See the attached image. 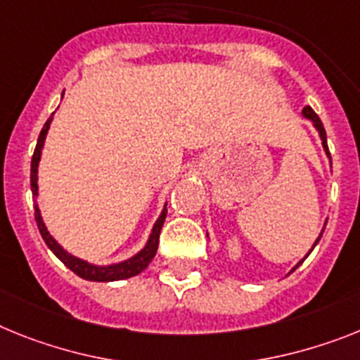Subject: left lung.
<instances>
[{"mask_svg":"<svg viewBox=\"0 0 360 360\" xmlns=\"http://www.w3.org/2000/svg\"><path fill=\"white\" fill-rule=\"evenodd\" d=\"M302 115H304V117H306L307 120H311V122H313V126H315V129H316V131H319V135H320V141H322V148H324L326 155H328V157H329V161H331V155H329V150H328V139H326V129H324V126H322V122H320L319 115H316L315 111L311 110L309 105H306V108H304V110H302ZM324 229H326V223H324ZM324 229H322V231H320L319 238H316V240H315V243H313V247H311V250L315 249L316 243H319V241H320V238H322V232H324ZM311 250H309V252H307L306 256H304V258L300 259V262H298L297 265H295V267L291 269V273H292V271H295V269H297V267H300L302 262H304V259H306L307 256L311 255Z\"/></svg>","mask_w":360,"mask_h":360,"instance_id":"8db88e82","label":"left lung"}]
</instances>
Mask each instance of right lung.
I'll use <instances>...</instances> for the list:
<instances>
[{
    "instance_id": "1",
    "label": "right lung",
    "mask_w": 360,
    "mask_h": 360,
    "mask_svg": "<svg viewBox=\"0 0 360 360\" xmlns=\"http://www.w3.org/2000/svg\"><path fill=\"white\" fill-rule=\"evenodd\" d=\"M51 122H53V117L47 119V122L44 124V128L40 131V137H38V144H36L34 155H32L31 161V190H32V198H38V165H40L41 159V150H44L45 144V137H47V131L51 128ZM34 217L36 223H38V231H40L41 238L47 243L51 250H53V255L62 262L63 265L68 269H71L72 273L78 274L84 280H89V282H117V280H126V278L137 276L139 273H143L144 269L150 265V262L153 259L157 252V247H159V234H161L162 223H165L166 217V203L162 207L161 214L157 217V221L153 223L152 232H150V236H148L146 245L143 249L139 250L137 255H134L131 258L122 259V262H117V264H110V265H96L91 264V262H87V259L78 258V256L71 255L68 250L63 249L60 245L58 241L54 240L51 236V232L47 231V226L44 223V217H41L40 207L36 203L34 207Z\"/></svg>"
}]
</instances>
